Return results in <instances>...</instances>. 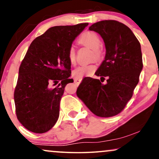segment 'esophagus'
Listing matches in <instances>:
<instances>
[{
	"mask_svg": "<svg viewBox=\"0 0 159 159\" xmlns=\"http://www.w3.org/2000/svg\"><path fill=\"white\" fill-rule=\"evenodd\" d=\"M81 78H75V79H74V82H75V84H79L81 83Z\"/></svg>",
	"mask_w": 159,
	"mask_h": 159,
	"instance_id": "1",
	"label": "esophagus"
}]
</instances>
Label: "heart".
Here are the masks:
<instances>
[{
    "label": "heart",
    "mask_w": 159,
    "mask_h": 159,
    "mask_svg": "<svg viewBox=\"0 0 159 159\" xmlns=\"http://www.w3.org/2000/svg\"><path fill=\"white\" fill-rule=\"evenodd\" d=\"M79 42L84 45L87 46L93 49V56L96 58H99L101 56L100 48L102 41L99 36L96 33L94 32H85L79 38ZM67 58L70 64L74 65L76 60V53L74 46H70L67 52ZM97 68L96 65L94 63H90V64L81 65L73 70L74 75L78 78H81L84 75H89L95 71Z\"/></svg>",
    "instance_id": "heart-1"
}]
</instances>
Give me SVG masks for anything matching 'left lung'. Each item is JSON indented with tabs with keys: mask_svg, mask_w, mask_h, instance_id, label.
<instances>
[{
	"mask_svg": "<svg viewBox=\"0 0 159 159\" xmlns=\"http://www.w3.org/2000/svg\"><path fill=\"white\" fill-rule=\"evenodd\" d=\"M89 29L105 42V60L95 75L102 82L107 79L103 84L99 79L84 78L76 94L94 115L112 117L124 109L139 82L143 66L140 43L126 25L116 20L100 21Z\"/></svg>",
	"mask_w": 159,
	"mask_h": 159,
	"instance_id": "obj_1",
	"label": "left lung"
}]
</instances>
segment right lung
<instances>
[{
	"label": "right lung",
	"instance_id": "obj_1",
	"mask_svg": "<svg viewBox=\"0 0 159 159\" xmlns=\"http://www.w3.org/2000/svg\"><path fill=\"white\" fill-rule=\"evenodd\" d=\"M88 25L50 27L31 43L21 62L14 94L16 117L27 130L45 133L57 121L65 86L73 82L69 78L67 52ZM59 81L57 87H50Z\"/></svg>",
	"mask_w": 159,
	"mask_h": 159
}]
</instances>
